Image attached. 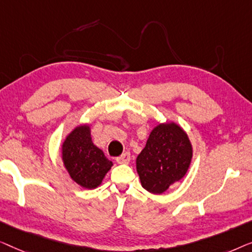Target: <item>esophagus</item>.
Here are the masks:
<instances>
[{"label":"esophagus","instance_id":"esophagus-1","mask_svg":"<svg viewBox=\"0 0 252 252\" xmlns=\"http://www.w3.org/2000/svg\"><path fill=\"white\" fill-rule=\"evenodd\" d=\"M131 160V157H130V153H123L122 155H120L119 158H116V161L118 163H121V164H127V163L130 162Z\"/></svg>","mask_w":252,"mask_h":252}]
</instances>
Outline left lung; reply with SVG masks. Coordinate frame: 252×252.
Segmentation results:
<instances>
[{"mask_svg": "<svg viewBox=\"0 0 252 252\" xmlns=\"http://www.w3.org/2000/svg\"><path fill=\"white\" fill-rule=\"evenodd\" d=\"M192 160V145L175 123L158 125L137 158V172L148 192L162 194L186 175Z\"/></svg>", "mask_w": 252, "mask_h": 252, "instance_id": "8db88e82", "label": "left lung"}]
</instances>
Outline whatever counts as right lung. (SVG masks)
<instances>
[{
	"label": "right lung",
	"instance_id": "1",
	"mask_svg": "<svg viewBox=\"0 0 252 252\" xmlns=\"http://www.w3.org/2000/svg\"><path fill=\"white\" fill-rule=\"evenodd\" d=\"M63 160L74 182L84 189H95L100 185L112 161L91 141L88 126L75 127L63 144Z\"/></svg>",
	"mask_w": 252,
	"mask_h": 252
}]
</instances>
